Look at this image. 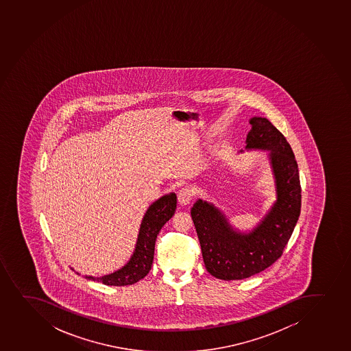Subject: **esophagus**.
<instances>
[{"label": "esophagus", "instance_id": "34e87169", "mask_svg": "<svg viewBox=\"0 0 351 351\" xmlns=\"http://www.w3.org/2000/svg\"><path fill=\"white\" fill-rule=\"evenodd\" d=\"M193 198V191L189 186L182 188L178 193V203L181 205H186L190 203Z\"/></svg>", "mask_w": 351, "mask_h": 351}]
</instances>
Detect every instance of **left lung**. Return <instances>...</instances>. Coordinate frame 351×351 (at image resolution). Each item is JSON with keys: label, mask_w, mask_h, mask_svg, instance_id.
<instances>
[{"label": "left lung", "mask_w": 351, "mask_h": 351, "mask_svg": "<svg viewBox=\"0 0 351 351\" xmlns=\"http://www.w3.org/2000/svg\"><path fill=\"white\" fill-rule=\"evenodd\" d=\"M247 149H268L275 175L277 200L258 226L249 233L233 230L212 204L198 199L191 217L199 239L205 268L215 278H248L282 256L298 221L302 188L298 165L285 136L267 119L254 117Z\"/></svg>", "instance_id": "8db88e82"}]
</instances>
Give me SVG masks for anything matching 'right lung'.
I'll return each mask as SVG.
<instances>
[{"label":"right lung","instance_id":"add662e5","mask_svg":"<svg viewBox=\"0 0 351 351\" xmlns=\"http://www.w3.org/2000/svg\"><path fill=\"white\" fill-rule=\"evenodd\" d=\"M176 195L168 193L152 204L140 225L139 235L132 257L123 268L102 277L86 276L111 287H125L139 282L147 275L154 258L155 240L163 225L173 217L176 210ZM79 275V274H77Z\"/></svg>","mask_w":351,"mask_h":351}]
</instances>
